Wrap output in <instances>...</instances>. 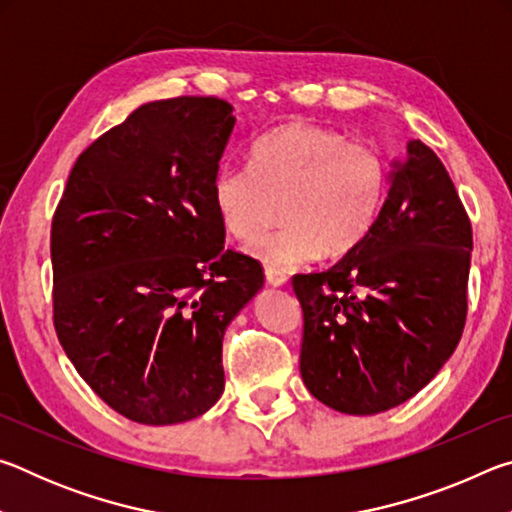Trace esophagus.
<instances>
[{"label":"esophagus","mask_w":512,"mask_h":512,"mask_svg":"<svg viewBox=\"0 0 512 512\" xmlns=\"http://www.w3.org/2000/svg\"><path fill=\"white\" fill-rule=\"evenodd\" d=\"M264 275H266V282L271 284V287H284V284H287V275L275 271V268H266Z\"/></svg>","instance_id":"obj_1"}]
</instances>
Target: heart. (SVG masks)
<instances>
[{"instance_id":"1","label":"heart","mask_w":512,"mask_h":512,"mask_svg":"<svg viewBox=\"0 0 512 512\" xmlns=\"http://www.w3.org/2000/svg\"><path fill=\"white\" fill-rule=\"evenodd\" d=\"M388 185L391 169L377 146L350 142L336 128L291 121L257 137L250 169H216L212 205L223 230L248 244L284 201L287 225L257 241L253 255L275 271H291L357 250L384 210Z\"/></svg>"}]
</instances>
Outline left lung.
<instances>
[{
  "label": "left lung",
  "instance_id": "1",
  "mask_svg": "<svg viewBox=\"0 0 512 512\" xmlns=\"http://www.w3.org/2000/svg\"><path fill=\"white\" fill-rule=\"evenodd\" d=\"M470 255L472 225L445 164L409 142L370 237L327 271L293 277L309 393L375 415L422 391L461 341Z\"/></svg>",
  "mask_w": 512,
  "mask_h": 512
}]
</instances>
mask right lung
<instances>
[{"instance_id": "add662e5", "label": "right lung", "mask_w": 512, "mask_h": 512, "mask_svg": "<svg viewBox=\"0 0 512 512\" xmlns=\"http://www.w3.org/2000/svg\"><path fill=\"white\" fill-rule=\"evenodd\" d=\"M232 110L144 103L81 153L51 223L58 341L133 422H187L219 402L225 329L264 287L255 259L223 250L212 205Z\"/></svg>"}]
</instances>
